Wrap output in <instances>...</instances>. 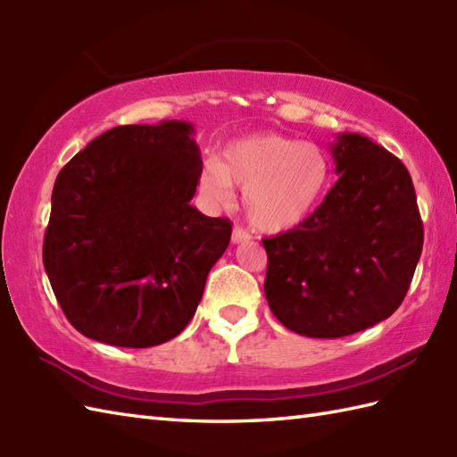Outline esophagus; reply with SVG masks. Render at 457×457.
Here are the masks:
<instances>
[{
    "label": "esophagus",
    "instance_id": "1",
    "mask_svg": "<svg viewBox=\"0 0 457 457\" xmlns=\"http://www.w3.org/2000/svg\"><path fill=\"white\" fill-rule=\"evenodd\" d=\"M249 239H251V234L244 228H234V231H231V241H234V244H244V241H249Z\"/></svg>",
    "mask_w": 457,
    "mask_h": 457
}]
</instances>
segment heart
I'll list each match as a JSON object with an SVG mask.
<instances>
[{
  "label": "heart",
  "instance_id": "1",
  "mask_svg": "<svg viewBox=\"0 0 457 457\" xmlns=\"http://www.w3.org/2000/svg\"><path fill=\"white\" fill-rule=\"evenodd\" d=\"M332 164L312 143L280 133H259L229 143L221 161L204 164L202 188L220 204L244 190L251 226L278 234L296 228L326 196Z\"/></svg>",
  "mask_w": 457,
  "mask_h": 457
}]
</instances>
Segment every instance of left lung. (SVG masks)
I'll return each mask as SVG.
<instances>
[{"label":"left lung","mask_w":457,"mask_h":457,"mask_svg":"<svg viewBox=\"0 0 457 457\" xmlns=\"http://www.w3.org/2000/svg\"><path fill=\"white\" fill-rule=\"evenodd\" d=\"M337 182L295 229L265 237L270 312L308 337H344L389 318L406 296L424 244L412 179L357 133L334 143Z\"/></svg>","instance_id":"left-lung-1"}]
</instances>
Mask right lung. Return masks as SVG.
Segmentation results:
<instances>
[{"instance_id":"obj_1","label":"right lung","mask_w":457,"mask_h":457,"mask_svg":"<svg viewBox=\"0 0 457 457\" xmlns=\"http://www.w3.org/2000/svg\"><path fill=\"white\" fill-rule=\"evenodd\" d=\"M192 133L188 121L120 125L58 172L43 263L86 337L159 345L196 312L231 221L190 206L202 174Z\"/></svg>"}]
</instances>
